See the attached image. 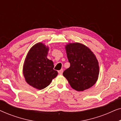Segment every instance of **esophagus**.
Masks as SVG:
<instances>
[{
    "label": "esophagus",
    "instance_id": "1",
    "mask_svg": "<svg viewBox=\"0 0 121 121\" xmlns=\"http://www.w3.org/2000/svg\"><path fill=\"white\" fill-rule=\"evenodd\" d=\"M63 69H60V70L58 71V73L60 74V75H62V73H63Z\"/></svg>",
    "mask_w": 121,
    "mask_h": 121
}]
</instances>
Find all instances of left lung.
Here are the masks:
<instances>
[{
	"mask_svg": "<svg viewBox=\"0 0 121 121\" xmlns=\"http://www.w3.org/2000/svg\"><path fill=\"white\" fill-rule=\"evenodd\" d=\"M70 67L63 75L73 89L82 91L96 83L99 74L98 61L90 49L79 43L67 44L65 47Z\"/></svg>",
	"mask_w": 121,
	"mask_h": 121,
	"instance_id": "obj_1",
	"label": "left lung"
}]
</instances>
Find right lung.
I'll list each match as a JSON object with an SVG mask.
<instances>
[{"instance_id":"add662e5","label":"right lung","mask_w":121,"mask_h":121,"mask_svg":"<svg viewBox=\"0 0 121 121\" xmlns=\"http://www.w3.org/2000/svg\"><path fill=\"white\" fill-rule=\"evenodd\" d=\"M48 48L39 43L28 53L23 67V74L26 82L39 90L45 88L58 75L54 70L53 62L47 58Z\"/></svg>"}]
</instances>
